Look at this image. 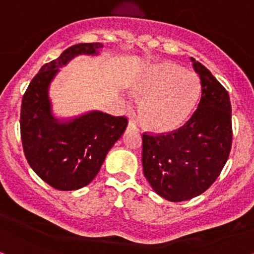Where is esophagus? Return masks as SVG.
<instances>
[{
	"mask_svg": "<svg viewBox=\"0 0 254 254\" xmlns=\"http://www.w3.org/2000/svg\"><path fill=\"white\" fill-rule=\"evenodd\" d=\"M127 130H133V131H138L139 129H138L136 122L134 121H130L129 124H127Z\"/></svg>",
	"mask_w": 254,
	"mask_h": 254,
	"instance_id": "obj_1",
	"label": "esophagus"
}]
</instances>
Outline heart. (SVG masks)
<instances>
[{
	"label": "heart",
	"instance_id": "1",
	"mask_svg": "<svg viewBox=\"0 0 254 254\" xmlns=\"http://www.w3.org/2000/svg\"><path fill=\"white\" fill-rule=\"evenodd\" d=\"M143 100L140 114L151 129L167 132L185 123L200 94V81L191 70L164 62L147 67L133 84Z\"/></svg>",
	"mask_w": 254,
	"mask_h": 254
}]
</instances>
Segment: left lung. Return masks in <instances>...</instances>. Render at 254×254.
I'll return each instance as SVG.
<instances>
[{"label":"left lung","instance_id":"obj_1","mask_svg":"<svg viewBox=\"0 0 254 254\" xmlns=\"http://www.w3.org/2000/svg\"><path fill=\"white\" fill-rule=\"evenodd\" d=\"M201 81L197 109L168 133L144 132L143 172L153 190L171 202L187 201L216 181L232 144L229 94L207 67L191 58Z\"/></svg>","mask_w":254,"mask_h":254}]
</instances>
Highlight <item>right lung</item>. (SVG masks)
<instances>
[{"label": "right lung", "mask_w": 254, "mask_h": 254, "mask_svg": "<svg viewBox=\"0 0 254 254\" xmlns=\"http://www.w3.org/2000/svg\"><path fill=\"white\" fill-rule=\"evenodd\" d=\"M101 47L100 43L68 47L40 68L23 95L19 123L25 158L33 172L58 190H76L90 184L127 129L125 116L92 111L59 122L51 111L49 87L59 67L79 54H97Z\"/></svg>", "instance_id": "add662e5"}]
</instances>
